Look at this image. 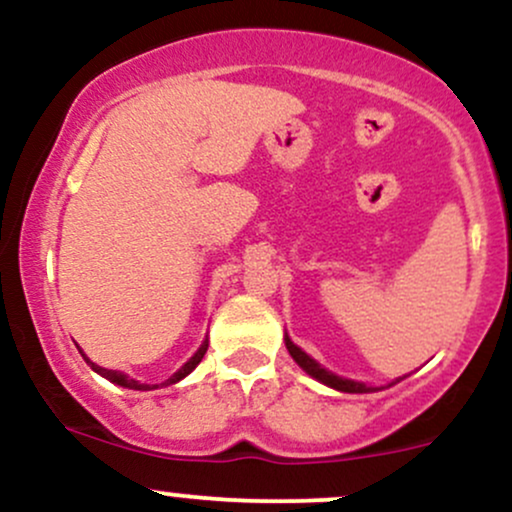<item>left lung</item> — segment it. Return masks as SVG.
Masks as SVG:
<instances>
[{
  "mask_svg": "<svg viewBox=\"0 0 512 512\" xmlns=\"http://www.w3.org/2000/svg\"><path fill=\"white\" fill-rule=\"evenodd\" d=\"M286 349H289V354L293 356V361H296L298 366L305 370V373H310L315 380H320V383L334 387V390H342V392H370V390H373V387H366L363 383H356V380L339 378V375H334V373H330V370H325V368L320 366V363H315L313 358L305 354V351L298 349V346L293 344L289 337H286Z\"/></svg>",
  "mask_w": 512,
  "mask_h": 512,
  "instance_id": "1",
  "label": "left lung"
}]
</instances>
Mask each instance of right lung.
Here are the masks:
<instances>
[{"instance_id":"add662e5","label":"right lung","mask_w":512,"mask_h":512,"mask_svg":"<svg viewBox=\"0 0 512 512\" xmlns=\"http://www.w3.org/2000/svg\"><path fill=\"white\" fill-rule=\"evenodd\" d=\"M207 346H209V342H207V339H204L202 346H199V349H197V354L192 356L190 361H187L185 366H182V368L178 370V373H175V375H170V378L166 380V385H173V383H178V380L185 378L187 373H192V370L197 368V363L202 361V358H204V354H207ZM84 358H86V356H84ZM86 363H88V366H91L93 370H96V373H101L103 378H108L110 383H115V385H122V387H129V390H154V387H156V385H154V387H149V385L139 383V380H132V378H127V375H125V373H120V370H108V368H101V366H96V363H91V361H88V358H86Z\"/></svg>"}]
</instances>
